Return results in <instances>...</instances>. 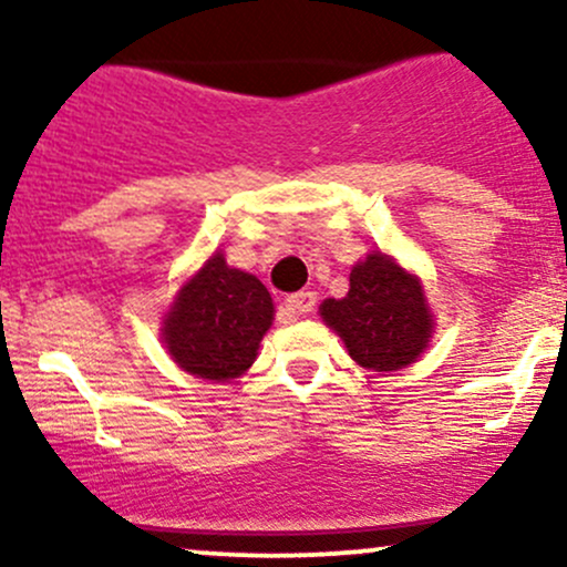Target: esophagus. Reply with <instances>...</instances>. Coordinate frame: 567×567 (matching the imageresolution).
Returning <instances> with one entry per match:
<instances>
[{"label":"esophagus","mask_w":567,"mask_h":567,"mask_svg":"<svg viewBox=\"0 0 567 567\" xmlns=\"http://www.w3.org/2000/svg\"><path fill=\"white\" fill-rule=\"evenodd\" d=\"M315 303H317V296H315V292H309V290L292 292V296L285 298V309H288L292 317L309 315V311L315 309Z\"/></svg>","instance_id":"esophagus-1"}]
</instances>
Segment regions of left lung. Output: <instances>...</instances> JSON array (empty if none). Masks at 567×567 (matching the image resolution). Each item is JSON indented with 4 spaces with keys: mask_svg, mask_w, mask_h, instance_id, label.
<instances>
[{
    "mask_svg": "<svg viewBox=\"0 0 567 567\" xmlns=\"http://www.w3.org/2000/svg\"><path fill=\"white\" fill-rule=\"evenodd\" d=\"M320 315L343 338L351 360L379 373L410 365L434 328L419 279L383 252L357 264L347 298H328Z\"/></svg>",
    "mask_w": 567,
    "mask_h": 567,
    "instance_id": "8db88e82",
    "label": "left lung"
}]
</instances>
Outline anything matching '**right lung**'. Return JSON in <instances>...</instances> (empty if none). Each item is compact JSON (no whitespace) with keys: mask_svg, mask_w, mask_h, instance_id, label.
I'll return each mask as SVG.
<instances>
[{"mask_svg":"<svg viewBox=\"0 0 567 567\" xmlns=\"http://www.w3.org/2000/svg\"><path fill=\"white\" fill-rule=\"evenodd\" d=\"M275 320V303L261 279L229 269L216 252L167 311L162 338L186 373L207 381L243 375Z\"/></svg>","mask_w":567,"mask_h":567,"instance_id":"right-lung-1","label":"right lung"}]
</instances>
